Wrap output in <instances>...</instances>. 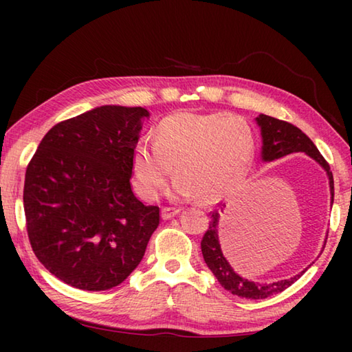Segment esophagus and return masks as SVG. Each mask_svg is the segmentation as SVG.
Masks as SVG:
<instances>
[{
    "instance_id": "obj_1",
    "label": "esophagus",
    "mask_w": 352,
    "mask_h": 352,
    "mask_svg": "<svg viewBox=\"0 0 352 352\" xmlns=\"http://www.w3.org/2000/svg\"><path fill=\"white\" fill-rule=\"evenodd\" d=\"M182 210H177V208H163L162 210V219L163 220H169L172 217H175L177 214H180Z\"/></svg>"
}]
</instances>
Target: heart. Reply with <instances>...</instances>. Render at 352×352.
Here are the masks:
<instances>
[{"instance_id":"1","label":"heart","mask_w":352,"mask_h":352,"mask_svg":"<svg viewBox=\"0 0 352 352\" xmlns=\"http://www.w3.org/2000/svg\"><path fill=\"white\" fill-rule=\"evenodd\" d=\"M256 153V133L234 113L177 111L160 121L155 141L141 140L132 153L138 197L153 201L174 170L172 199L204 204L228 197L245 180Z\"/></svg>"}]
</instances>
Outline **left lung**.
Segmentation results:
<instances>
[{"instance_id": "left-lung-1", "label": "left lung", "mask_w": 352, "mask_h": 352, "mask_svg": "<svg viewBox=\"0 0 352 352\" xmlns=\"http://www.w3.org/2000/svg\"><path fill=\"white\" fill-rule=\"evenodd\" d=\"M256 124L261 129V138H262V147H261V160L264 163H272L275 160L283 157H287L292 153H305L314 162H317L323 170L326 172L327 178H329V190H331V206L333 204V177L329 164L326 160L321 157L317 146L314 144L311 138L306 133H302L300 129L295 127L294 124H289L281 119L259 115L256 118ZM223 212V211H222ZM219 220L220 214L219 211H214L211 216L210 228L201 239V254L206 265L210 267L212 275L217 278V281L225 290L230 294L237 295L241 298H247V300H264L272 295H276L279 292L290 287L298 278H300L305 270L298 275L292 276L289 279H281L276 283H254L250 281L247 278H242L239 273L234 272L233 267L222 253L219 242ZM326 243V242H324Z\"/></svg>"}]
</instances>
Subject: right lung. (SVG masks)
<instances>
[{"mask_svg":"<svg viewBox=\"0 0 352 352\" xmlns=\"http://www.w3.org/2000/svg\"><path fill=\"white\" fill-rule=\"evenodd\" d=\"M148 111L102 105L52 127L25 178L28 236L56 278L109 290L132 273L160 223L158 206L135 197L132 153Z\"/></svg>","mask_w":352,"mask_h":352,"instance_id":"right-lung-1","label":"right lung"}]
</instances>
